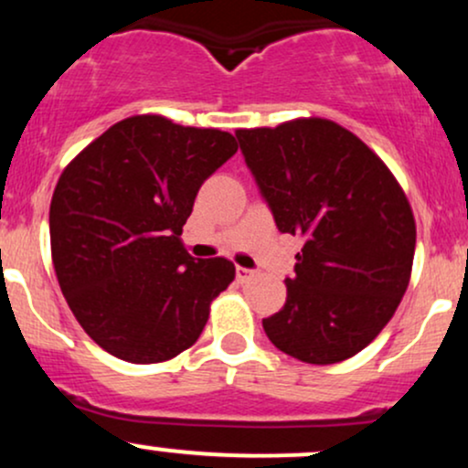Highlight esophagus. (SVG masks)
Segmentation results:
<instances>
[{"label":"esophagus","mask_w":468,"mask_h":468,"mask_svg":"<svg viewBox=\"0 0 468 468\" xmlns=\"http://www.w3.org/2000/svg\"><path fill=\"white\" fill-rule=\"evenodd\" d=\"M252 277H255V272L249 271V268H241V266L235 268V279H238L239 283H246V282H250Z\"/></svg>","instance_id":"obj_1"}]
</instances>
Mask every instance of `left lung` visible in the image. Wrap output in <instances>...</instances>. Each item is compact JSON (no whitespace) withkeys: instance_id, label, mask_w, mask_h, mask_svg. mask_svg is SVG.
I'll use <instances>...</instances> for the list:
<instances>
[{"instance_id":"1","label":"left lung","mask_w":468,"mask_h":468,"mask_svg":"<svg viewBox=\"0 0 468 468\" xmlns=\"http://www.w3.org/2000/svg\"><path fill=\"white\" fill-rule=\"evenodd\" d=\"M282 233L303 238L283 308L261 321L277 350L341 363L388 325L410 286L416 222L388 165L327 118L235 132Z\"/></svg>"}]
</instances>
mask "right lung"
Segmentation results:
<instances>
[{"mask_svg": "<svg viewBox=\"0 0 468 468\" xmlns=\"http://www.w3.org/2000/svg\"><path fill=\"white\" fill-rule=\"evenodd\" d=\"M235 152L229 132L141 114L63 169L50 202L52 264L80 327L112 356L163 363L202 335L235 266L196 261L180 235L202 182Z\"/></svg>", "mask_w": 468, "mask_h": 468, "instance_id": "obj_1", "label": "right lung"}]
</instances>
